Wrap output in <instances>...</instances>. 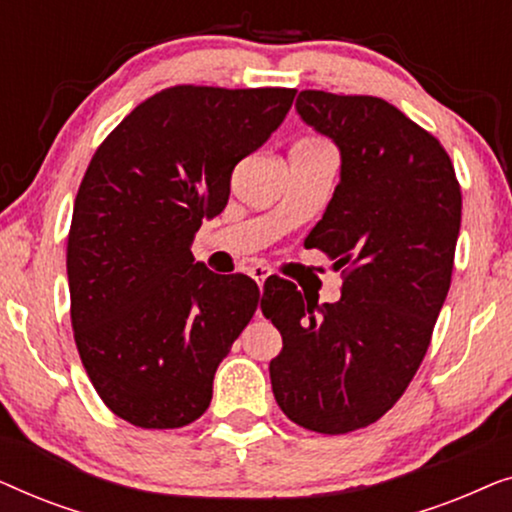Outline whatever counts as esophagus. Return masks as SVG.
<instances>
[{
  "instance_id": "1",
  "label": "esophagus",
  "mask_w": 512,
  "mask_h": 512,
  "mask_svg": "<svg viewBox=\"0 0 512 512\" xmlns=\"http://www.w3.org/2000/svg\"><path fill=\"white\" fill-rule=\"evenodd\" d=\"M270 275H272V270L268 268V265H261V263L249 265V277L254 279V282H256L258 286H263V282H265V279H268Z\"/></svg>"
}]
</instances>
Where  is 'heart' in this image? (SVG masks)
<instances>
[{"instance_id":"obj_1","label":"heart","mask_w":512,"mask_h":512,"mask_svg":"<svg viewBox=\"0 0 512 512\" xmlns=\"http://www.w3.org/2000/svg\"><path fill=\"white\" fill-rule=\"evenodd\" d=\"M300 144H321V142H317V139H305V142H300Z\"/></svg>"}]
</instances>
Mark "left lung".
Returning <instances> with one entry per match:
<instances>
[{
  "instance_id": "obj_1",
  "label": "left lung",
  "mask_w": 512,
  "mask_h": 512,
  "mask_svg": "<svg viewBox=\"0 0 512 512\" xmlns=\"http://www.w3.org/2000/svg\"><path fill=\"white\" fill-rule=\"evenodd\" d=\"M296 111L340 151V184L305 247L347 275L338 303L282 279L261 310L284 342L270 361L277 405L335 436L377 422L415 377L450 291L461 191L438 139L380 97L303 90Z\"/></svg>"
}]
</instances>
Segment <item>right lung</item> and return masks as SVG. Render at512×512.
<instances>
[{
  "mask_svg": "<svg viewBox=\"0 0 512 512\" xmlns=\"http://www.w3.org/2000/svg\"><path fill=\"white\" fill-rule=\"evenodd\" d=\"M293 88L174 86L125 116L90 160L67 240L72 328L104 405L142 429H179L212 401L219 363L254 317L247 275L191 254L228 205L230 174L289 114Z\"/></svg>",
  "mask_w": 512,
  "mask_h": 512,
  "instance_id": "obj_1",
  "label": "right lung"
}]
</instances>
